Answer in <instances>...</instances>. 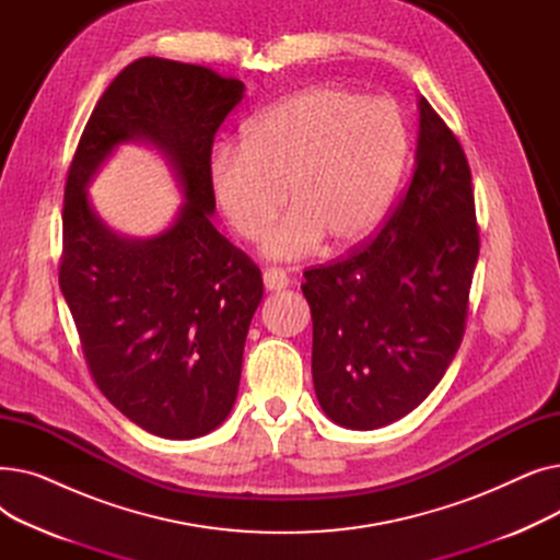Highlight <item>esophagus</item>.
<instances>
[{
  "mask_svg": "<svg viewBox=\"0 0 560 560\" xmlns=\"http://www.w3.org/2000/svg\"><path fill=\"white\" fill-rule=\"evenodd\" d=\"M262 283H265V288H268V290H281V288H285L290 283V279H288L285 270H281V268H265Z\"/></svg>",
  "mask_w": 560,
  "mask_h": 560,
  "instance_id": "obj_1",
  "label": "esophagus"
}]
</instances>
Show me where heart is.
Listing matches in <instances>:
<instances>
[{
	"label": "heart",
	"mask_w": 560,
	"mask_h": 560,
	"mask_svg": "<svg viewBox=\"0 0 560 560\" xmlns=\"http://www.w3.org/2000/svg\"><path fill=\"white\" fill-rule=\"evenodd\" d=\"M408 154L401 113L386 100L311 88L265 108L243 147L220 144L209 182L226 224L254 241L285 199L292 211L268 231L265 254L298 258L322 241L354 247L384 220Z\"/></svg>",
	"instance_id": "heart-1"
}]
</instances>
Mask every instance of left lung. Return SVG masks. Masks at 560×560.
<instances>
[{
	"label": "left lung",
	"instance_id": "8db88e82",
	"mask_svg": "<svg viewBox=\"0 0 560 560\" xmlns=\"http://www.w3.org/2000/svg\"><path fill=\"white\" fill-rule=\"evenodd\" d=\"M479 258L472 172L463 144L420 97L416 172L370 243L304 272L313 384L347 429L418 408L460 347Z\"/></svg>",
	"mask_w": 560,
	"mask_h": 560
}]
</instances>
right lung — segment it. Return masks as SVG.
Masks as SVG:
<instances>
[{
    "mask_svg": "<svg viewBox=\"0 0 560 560\" xmlns=\"http://www.w3.org/2000/svg\"><path fill=\"white\" fill-rule=\"evenodd\" d=\"M245 85L211 68L144 56L100 97L72 156L58 283L102 395L140 429L188 440L218 429L238 395L245 338L262 298L258 265L213 226V140ZM154 141L187 203L150 242L115 236L84 186L120 141Z\"/></svg>",
    "mask_w": 560,
    "mask_h": 560,
    "instance_id": "add662e5",
    "label": "right lung"
}]
</instances>
